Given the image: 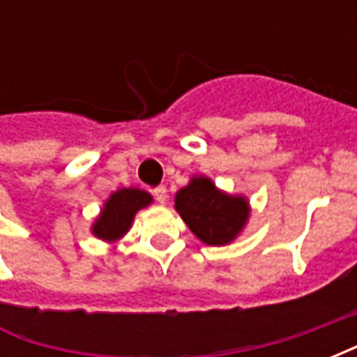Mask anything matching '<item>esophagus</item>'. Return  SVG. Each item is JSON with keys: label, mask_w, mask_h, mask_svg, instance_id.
<instances>
[{"label": "esophagus", "mask_w": 357, "mask_h": 357, "mask_svg": "<svg viewBox=\"0 0 357 357\" xmlns=\"http://www.w3.org/2000/svg\"><path fill=\"white\" fill-rule=\"evenodd\" d=\"M153 197H155L156 201L160 202V204H162V202H166V197H168V191H166V187H164V185L155 187V189H153Z\"/></svg>", "instance_id": "1"}]
</instances>
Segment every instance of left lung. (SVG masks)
I'll use <instances>...</instances> for the list:
<instances>
[{"mask_svg":"<svg viewBox=\"0 0 357 357\" xmlns=\"http://www.w3.org/2000/svg\"><path fill=\"white\" fill-rule=\"evenodd\" d=\"M174 202L187 227L212 247H224L237 239L250 214L245 197L220 191L204 176H195L189 185L176 193Z\"/></svg>","mask_w":357,"mask_h":357,"instance_id":"left-lung-1","label":"left lung"}]
</instances>
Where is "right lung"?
<instances>
[{
	"mask_svg": "<svg viewBox=\"0 0 357 357\" xmlns=\"http://www.w3.org/2000/svg\"><path fill=\"white\" fill-rule=\"evenodd\" d=\"M153 202V197L147 191L137 187L118 189L105 201L101 214L91 225V233L97 239L114 243L130 231L135 214Z\"/></svg>",
	"mask_w": 357,
	"mask_h": 357,
	"instance_id": "obj_1",
	"label": "right lung"
}]
</instances>
